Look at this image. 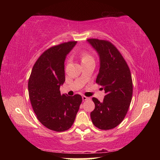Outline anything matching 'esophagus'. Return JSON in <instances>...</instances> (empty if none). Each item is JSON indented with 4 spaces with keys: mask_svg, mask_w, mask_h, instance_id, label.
Masks as SVG:
<instances>
[{
    "mask_svg": "<svg viewBox=\"0 0 160 160\" xmlns=\"http://www.w3.org/2000/svg\"><path fill=\"white\" fill-rule=\"evenodd\" d=\"M82 100L83 101H85V100H88V99H90V98H89V97H85V96H82Z\"/></svg>",
    "mask_w": 160,
    "mask_h": 160,
    "instance_id": "obj_1",
    "label": "esophagus"
}]
</instances>
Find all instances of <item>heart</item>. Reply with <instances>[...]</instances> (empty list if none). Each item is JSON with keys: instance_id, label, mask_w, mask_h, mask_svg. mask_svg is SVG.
Segmentation results:
<instances>
[{"instance_id": "1", "label": "heart", "mask_w": 160, "mask_h": 160, "mask_svg": "<svg viewBox=\"0 0 160 160\" xmlns=\"http://www.w3.org/2000/svg\"><path fill=\"white\" fill-rule=\"evenodd\" d=\"M81 60H82V63H84V62L93 60V58L88 52L84 51V52H82V54H81Z\"/></svg>"}]
</instances>
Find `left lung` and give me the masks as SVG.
Here are the masks:
<instances>
[{"instance_id": "obj_1", "label": "left lung", "mask_w": 160, "mask_h": 160, "mask_svg": "<svg viewBox=\"0 0 160 160\" xmlns=\"http://www.w3.org/2000/svg\"><path fill=\"white\" fill-rule=\"evenodd\" d=\"M87 41L99 55L100 66L96 82L105 92L103 102L92 98L95 108L90 117L97 128L112 129L122 122L131 102V71L123 56L112 43L97 39Z\"/></svg>"}]
</instances>
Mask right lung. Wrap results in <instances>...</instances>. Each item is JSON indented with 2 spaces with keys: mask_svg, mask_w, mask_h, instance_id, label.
<instances>
[{
  "mask_svg": "<svg viewBox=\"0 0 160 160\" xmlns=\"http://www.w3.org/2000/svg\"><path fill=\"white\" fill-rule=\"evenodd\" d=\"M77 44L68 42L45 51L34 63L28 82L29 99L42 125L54 131L68 130L74 123L82 97L61 95L65 82V60Z\"/></svg>",
  "mask_w": 160,
  "mask_h": 160,
  "instance_id": "obj_1",
  "label": "right lung"
}]
</instances>
